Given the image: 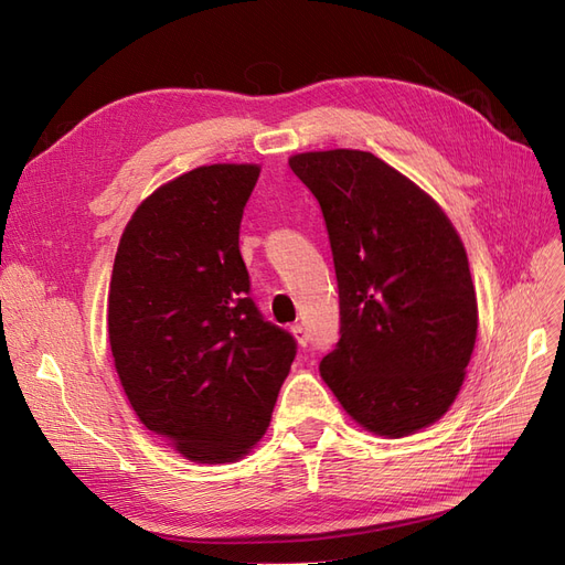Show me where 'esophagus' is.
Returning <instances> with one entry per match:
<instances>
[{
    "mask_svg": "<svg viewBox=\"0 0 565 565\" xmlns=\"http://www.w3.org/2000/svg\"><path fill=\"white\" fill-rule=\"evenodd\" d=\"M289 330H292V334H295V339H297V344H299V347H306V344H309V332H306L303 324H292V328H289Z\"/></svg>",
    "mask_w": 565,
    "mask_h": 565,
    "instance_id": "obj_1",
    "label": "esophagus"
}]
</instances>
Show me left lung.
Instances as JSON below:
<instances>
[{"mask_svg": "<svg viewBox=\"0 0 565 565\" xmlns=\"http://www.w3.org/2000/svg\"><path fill=\"white\" fill-rule=\"evenodd\" d=\"M328 226L339 341L320 377L372 434L438 422L471 361L478 306L455 226L419 185L365 150L289 158Z\"/></svg>", "mask_w": 565, "mask_h": 565, "instance_id": "left-lung-1", "label": "left lung"}]
</instances>
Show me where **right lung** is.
Wrapping results in <instances>:
<instances>
[{"instance_id":"obj_1","label":"right lung","mask_w":565,"mask_h":565,"mask_svg":"<svg viewBox=\"0 0 565 565\" xmlns=\"http://www.w3.org/2000/svg\"><path fill=\"white\" fill-rule=\"evenodd\" d=\"M262 169L207 164L160 185L115 254L108 334L136 417L200 465L241 459L266 434L297 355L249 297L243 210Z\"/></svg>"}]
</instances>
